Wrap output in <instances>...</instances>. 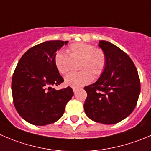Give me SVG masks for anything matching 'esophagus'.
<instances>
[{"label":"esophagus","mask_w":151,"mask_h":151,"mask_svg":"<svg viewBox=\"0 0 151 151\" xmlns=\"http://www.w3.org/2000/svg\"><path fill=\"white\" fill-rule=\"evenodd\" d=\"M77 90H78V88H76V87H73V92H74L75 93H76V92L77 91Z\"/></svg>","instance_id":"obj_1"}]
</instances>
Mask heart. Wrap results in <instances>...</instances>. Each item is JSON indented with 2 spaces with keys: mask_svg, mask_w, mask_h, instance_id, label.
Returning a JSON list of instances; mask_svg holds the SVG:
<instances>
[{
  "mask_svg": "<svg viewBox=\"0 0 151 151\" xmlns=\"http://www.w3.org/2000/svg\"><path fill=\"white\" fill-rule=\"evenodd\" d=\"M67 52L58 51L54 56V64L61 74H66L71 68V61L81 59L78 73H71L64 78V84L69 87L78 88L88 84L94 78L104 73L107 66V55L101 48H95L91 44L76 42L70 44Z\"/></svg>",
  "mask_w": 151,
  "mask_h": 151,
  "instance_id": "heart-1",
  "label": "heart"
}]
</instances>
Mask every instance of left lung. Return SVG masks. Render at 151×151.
Instances as JSON below:
<instances>
[{
  "label": "left lung",
  "instance_id": "left-lung-1",
  "mask_svg": "<svg viewBox=\"0 0 151 151\" xmlns=\"http://www.w3.org/2000/svg\"><path fill=\"white\" fill-rule=\"evenodd\" d=\"M99 46L107 55V66L94 84L84 87L87 93L84 112L93 121L113 124L124 119L136 107L140 79L124 51L108 41H100Z\"/></svg>",
  "mask_w": 151,
  "mask_h": 151
}]
</instances>
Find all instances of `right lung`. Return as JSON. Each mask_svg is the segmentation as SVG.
I'll list each match as a JSON object with an SVG mask.
<instances>
[{
	"label": "right lung",
	"instance_id": "add662e5",
	"mask_svg": "<svg viewBox=\"0 0 151 151\" xmlns=\"http://www.w3.org/2000/svg\"><path fill=\"white\" fill-rule=\"evenodd\" d=\"M67 43L43 42L27 50L18 61L12 76V99L18 114L30 124L43 126L58 121L73 97L70 87L52 88L64 81L54 64V56Z\"/></svg>",
	"mask_w": 151,
	"mask_h": 151
}]
</instances>
